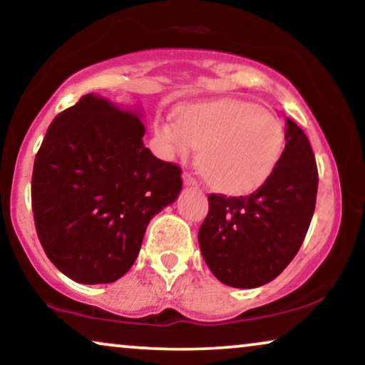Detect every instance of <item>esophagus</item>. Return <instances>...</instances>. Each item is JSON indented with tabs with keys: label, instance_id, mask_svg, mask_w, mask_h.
<instances>
[{
	"label": "esophagus",
	"instance_id": "esophagus-1",
	"mask_svg": "<svg viewBox=\"0 0 365 365\" xmlns=\"http://www.w3.org/2000/svg\"><path fill=\"white\" fill-rule=\"evenodd\" d=\"M182 181L186 186H197V179L192 176L191 173H184L182 174Z\"/></svg>",
	"mask_w": 365,
	"mask_h": 365
}]
</instances>
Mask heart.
Instances as JSON below:
<instances>
[{
	"label": "heart",
	"mask_w": 365,
	"mask_h": 365,
	"mask_svg": "<svg viewBox=\"0 0 365 365\" xmlns=\"http://www.w3.org/2000/svg\"><path fill=\"white\" fill-rule=\"evenodd\" d=\"M169 153L187 158L197 149L199 171L226 194L256 191L271 178L286 148L281 119L254 103L192 104L159 128Z\"/></svg>",
	"instance_id": "heart-1"
}]
</instances>
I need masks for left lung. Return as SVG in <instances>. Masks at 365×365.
<instances>
[{
	"mask_svg": "<svg viewBox=\"0 0 365 365\" xmlns=\"http://www.w3.org/2000/svg\"><path fill=\"white\" fill-rule=\"evenodd\" d=\"M286 148L271 178L249 196L209 194L199 246L211 272L231 287L271 282L289 266L306 237L317 197L311 143L286 119Z\"/></svg>",
	"mask_w": 365,
	"mask_h": 365,
	"instance_id": "8db88e82",
	"label": "left lung"
}]
</instances>
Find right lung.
Masks as SVG:
<instances>
[{
	"instance_id": "1",
	"label": "right lung",
	"mask_w": 365,
	"mask_h": 365,
	"mask_svg": "<svg viewBox=\"0 0 365 365\" xmlns=\"http://www.w3.org/2000/svg\"><path fill=\"white\" fill-rule=\"evenodd\" d=\"M144 133L136 114L94 94L49 124L34 158L33 217L48 259L73 281L124 276L149 221L181 192V168L154 156Z\"/></svg>"
}]
</instances>
